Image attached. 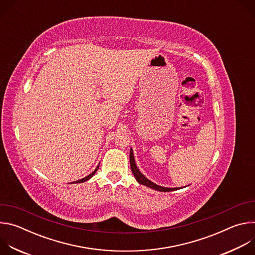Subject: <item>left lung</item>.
<instances>
[{
    "label": "left lung",
    "mask_w": 255,
    "mask_h": 255,
    "mask_svg": "<svg viewBox=\"0 0 255 255\" xmlns=\"http://www.w3.org/2000/svg\"><path fill=\"white\" fill-rule=\"evenodd\" d=\"M130 166H131V170H132V173L134 174L136 180L138 181V183L140 185H143V186H146L150 189H153L155 191H159V192H172V191H176V190H179V189H183V188H165V187H161V186H158L154 183H152L151 180H149L147 177H145V175H143L140 170L138 169L136 163H135V158H134V154H133V149L131 148L130 149Z\"/></svg>",
    "instance_id": "1"
}]
</instances>
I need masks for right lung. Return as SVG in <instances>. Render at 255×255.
Returning a JSON list of instances; mask_svg holds the SVG:
<instances>
[{
	"label": "right lung",
	"instance_id": "1",
	"mask_svg": "<svg viewBox=\"0 0 255 255\" xmlns=\"http://www.w3.org/2000/svg\"><path fill=\"white\" fill-rule=\"evenodd\" d=\"M99 165H100V164H99ZM99 165L96 167V169H95L92 173H90L89 175H87L86 177H84V178H82V179H79V180L75 181V184H78V183H84V181H87V180H89L90 178H92V177H93V175L97 172V170H98V168H99ZM71 184H74V183H71Z\"/></svg>",
	"mask_w": 255,
	"mask_h": 255
}]
</instances>
